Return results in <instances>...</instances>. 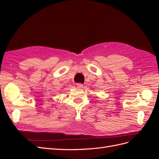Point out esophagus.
I'll list each match as a JSON object with an SVG mask.
<instances>
[{
  "mask_svg": "<svg viewBox=\"0 0 159 159\" xmlns=\"http://www.w3.org/2000/svg\"><path fill=\"white\" fill-rule=\"evenodd\" d=\"M83 86H84V85L82 84H80V83L77 84V87H78V88H82Z\"/></svg>",
  "mask_w": 159,
  "mask_h": 159,
  "instance_id": "1",
  "label": "esophagus"
}]
</instances>
